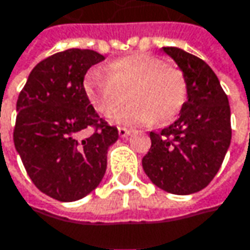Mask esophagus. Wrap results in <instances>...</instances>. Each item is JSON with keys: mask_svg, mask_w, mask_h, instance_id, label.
<instances>
[{"mask_svg": "<svg viewBox=\"0 0 250 250\" xmlns=\"http://www.w3.org/2000/svg\"><path fill=\"white\" fill-rule=\"evenodd\" d=\"M133 133V130H128V128H125V127H119V136L120 137H127V136H130Z\"/></svg>", "mask_w": 250, "mask_h": 250, "instance_id": "obj_1", "label": "esophagus"}]
</instances>
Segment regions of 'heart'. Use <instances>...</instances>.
<instances>
[{
    "mask_svg": "<svg viewBox=\"0 0 250 250\" xmlns=\"http://www.w3.org/2000/svg\"><path fill=\"white\" fill-rule=\"evenodd\" d=\"M129 91L132 102L115 110ZM84 93L97 113H109L108 119L125 125L167 122L182 108L188 97L183 73L163 60L134 53L114 60L107 71L94 68L84 79Z\"/></svg>",
    "mask_w": 250,
    "mask_h": 250,
    "instance_id": "b5f03b06",
    "label": "heart"
}]
</instances>
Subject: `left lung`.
I'll return each mask as SVG.
<instances>
[{
    "label": "left lung",
    "instance_id": "obj_1",
    "mask_svg": "<svg viewBox=\"0 0 250 250\" xmlns=\"http://www.w3.org/2000/svg\"><path fill=\"white\" fill-rule=\"evenodd\" d=\"M183 73L188 99L179 117L159 133L151 131V147L143 170L153 185L173 194L205 189L220 169L230 146V107L213 70L199 57L177 47H163Z\"/></svg>",
    "mask_w": 250,
    "mask_h": 250
}]
</instances>
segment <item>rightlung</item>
<instances>
[{
  "label": "right lung",
  "instance_id": "obj_1",
  "mask_svg": "<svg viewBox=\"0 0 250 250\" xmlns=\"http://www.w3.org/2000/svg\"><path fill=\"white\" fill-rule=\"evenodd\" d=\"M104 60L93 50L70 48L38 62L17 100L14 146L35 186L60 202L91 193L107 169L116 127L99 117L84 93L87 70ZM96 131L80 141L81 131Z\"/></svg>",
  "mask_w": 250,
  "mask_h": 250
}]
</instances>
